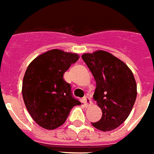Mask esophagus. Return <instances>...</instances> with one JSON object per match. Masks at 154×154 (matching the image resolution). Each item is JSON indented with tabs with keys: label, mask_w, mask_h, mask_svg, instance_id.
<instances>
[{
	"label": "esophagus",
	"mask_w": 154,
	"mask_h": 154,
	"mask_svg": "<svg viewBox=\"0 0 154 154\" xmlns=\"http://www.w3.org/2000/svg\"><path fill=\"white\" fill-rule=\"evenodd\" d=\"M84 103H85V106H90L91 105V100H90V98L89 97H85L84 98Z\"/></svg>",
	"instance_id": "esophagus-1"
}]
</instances>
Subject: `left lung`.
<instances>
[{"label": "left lung", "instance_id": "1", "mask_svg": "<svg viewBox=\"0 0 154 154\" xmlns=\"http://www.w3.org/2000/svg\"><path fill=\"white\" fill-rule=\"evenodd\" d=\"M96 82L94 99L103 112L99 121L92 125L109 132L128 117L137 98V83L125 63L107 51L98 50L82 56Z\"/></svg>", "mask_w": 154, "mask_h": 154}]
</instances>
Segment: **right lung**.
<instances>
[{
  "mask_svg": "<svg viewBox=\"0 0 154 154\" xmlns=\"http://www.w3.org/2000/svg\"><path fill=\"white\" fill-rule=\"evenodd\" d=\"M79 59L77 53L52 49L30 62L22 82V97L35 123L53 130L64 124L74 106L81 103L72 95L64 73Z\"/></svg>",
  "mask_w": 154,
  "mask_h": 154,
  "instance_id": "right-lung-1",
  "label": "right lung"
}]
</instances>
